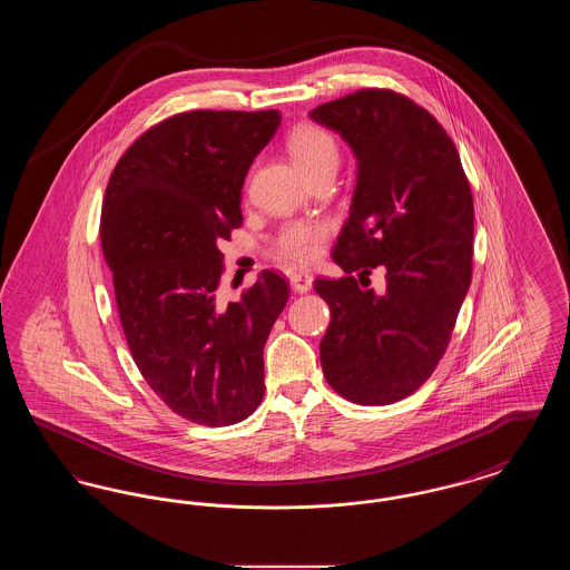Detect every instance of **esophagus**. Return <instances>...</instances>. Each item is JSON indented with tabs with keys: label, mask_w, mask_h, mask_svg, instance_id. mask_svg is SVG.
<instances>
[{
	"label": "esophagus",
	"mask_w": 570,
	"mask_h": 570,
	"mask_svg": "<svg viewBox=\"0 0 570 570\" xmlns=\"http://www.w3.org/2000/svg\"><path fill=\"white\" fill-rule=\"evenodd\" d=\"M312 282H314V277H312V273L307 272H295L291 273V286H293V291L298 293V295H303V293H307L309 288H312Z\"/></svg>",
	"instance_id": "obj_1"
}]
</instances>
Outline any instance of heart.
Wrapping results in <instances>:
<instances>
[{
    "mask_svg": "<svg viewBox=\"0 0 570 570\" xmlns=\"http://www.w3.org/2000/svg\"><path fill=\"white\" fill-rule=\"evenodd\" d=\"M286 147L301 168L316 179L323 173H335L340 166V142L323 126L298 124L288 136ZM328 233L325 222H291L286 224L273 245V254L291 265H309Z\"/></svg>",
    "mask_w": 570,
    "mask_h": 570,
    "instance_id": "heart-1",
    "label": "heart"
}]
</instances>
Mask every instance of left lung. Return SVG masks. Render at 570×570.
<instances>
[{
	"label": "left lung",
	"instance_id": "obj_1",
	"mask_svg": "<svg viewBox=\"0 0 570 570\" xmlns=\"http://www.w3.org/2000/svg\"><path fill=\"white\" fill-rule=\"evenodd\" d=\"M309 117L340 132L358 160L351 216L333 247L346 275L314 282L331 309L323 372L348 402L386 406L430 379L451 342L472 279L470 181L451 136L404 94L358 89ZM376 266L387 269L380 294L366 288Z\"/></svg>",
	"mask_w": 570,
	"mask_h": 570
}]
</instances>
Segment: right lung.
<instances>
[{
    "label": "right lung",
    "instance_id": "right-lung-1",
    "mask_svg": "<svg viewBox=\"0 0 570 570\" xmlns=\"http://www.w3.org/2000/svg\"><path fill=\"white\" fill-rule=\"evenodd\" d=\"M279 110H188L136 138L110 173L100 242L136 367L175 414L224 428L265 395L263 348L288 301L261 273L239 301L217 298L219 244L244 224L242 188Z\"/></svg>",
    "mask_w": 570,
    "mask_h": 570
}]
</instances>
